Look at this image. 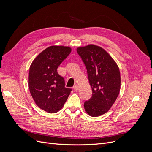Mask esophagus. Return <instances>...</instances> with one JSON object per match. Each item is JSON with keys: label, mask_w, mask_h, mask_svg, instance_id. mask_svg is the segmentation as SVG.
Wrapping results in <instances>:
<instances>
[{"label": "esophagus", "mask_w": 152, "mask_h": 152, "mask_svg": "<svg viewBox=\"0 0 152 152\" xmlns=\"http://www.w3.org/2000/svg\"><path fill=\"white\" fill-rule=\"evenodd\" d=\"M73 89H74L75 91H77L78 90H79V86H78L77 85H75L74 87H73Z\"/></svg>", "instance_id": "obj_1"}]
</instances>
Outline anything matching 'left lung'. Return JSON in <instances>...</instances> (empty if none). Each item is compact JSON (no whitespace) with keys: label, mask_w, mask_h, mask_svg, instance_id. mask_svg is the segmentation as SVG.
<instances>
[{"label":"left lung","mask_w":152,"mask_h":152,"mask_svg":"<svg viewBox=\"0 0 152 152\" xmlns=\"http://www.w3.org/2000/svg\"><path fill=\"white\" fill-rule=\"evenodd\" d=\"M86 65L91 98L84 102L86 112L98 117L107 112L117 98L121 89L119 68L108 53L102 48L88 45L77 49Z\"/></svg>","instance_id":"1"}]
</instances>
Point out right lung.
<instances>
[{
	"mask_svg": "<svg viewBox=\"0 0 152 152\" xmlns=\"http://www.w3.org/2000/svg\"><path fill=\"white\" fill-rule=\"evenodd\" d=\"M71 53V48L53 45L44 50L31 64L28 76L30 94L36 104L48 113H56L67 100L72 91L57 68Z\"/></svg>",
	"mask_w": 152,
	"mask_h": 152,
	"instance_id": "1",
	"label": "right lung"
}]
</instances>
